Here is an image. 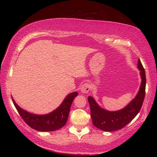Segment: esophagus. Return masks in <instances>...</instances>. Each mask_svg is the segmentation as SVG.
Segmentation results:
<instances>
[{
	"instance_id": "1",
	"label": "esophagus",
	"mask_w": 157,
	"mask_h": 157,
	"mask_svg": "<svg viewBox=\"0 0 157 157\" xmlns=\"http://www.w3.org/2000/svg\"><path fill=\"white\" fill-rule=\"evenodd\" d=\"M90 90V86L88 83H85L82 85L81 88V91L83 94L88 93Z\"/></svg>"
}]
</instances>
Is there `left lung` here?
I'll use <instances>...</instances> for the list:
<instances>
[{
	"label": "left lung",
	"instance_id": "left-lung-1",
	"mask_svg": "<svg viewBox=\"0 0 157 157\" xmlns=\"http://www.w3.org/2000/svg\"><path fill=\"white\" fill-rule=\"evenodd\" d=\"M137 68L140 71V76L141 78V86L135 98L123 109L115 111L106 110L102 108L92 97L88 96V101L90 106V113L95 127L105 132L117 130L126 126L136 117L141 109L146 89L145 71L139 59L138 60Z\"/></svg>",
	"mask_w": 157,
	"mask_h": 157
}]
</instances>
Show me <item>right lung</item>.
Wrapping results in <instances>:
<instances>
[{
    "label": "right lung",
    "instance_id": "add662e5",
    "mask_svg": "<svg viewBox=\"0 0 157 157\" xmlns=\"http://www.w3.org/2000/svg\"><path fill=\"white\" fill-rule=\"evenodd\" d=\"M78 95L77 92L69 94L56 109L46 114H36L24 110L11 97L16 109L29 126L40 132H52L60 129L65 125L72 101Z\"/></svg>",
    "mask_w": 157,
    "mask_h": 157
}]
</instances>
